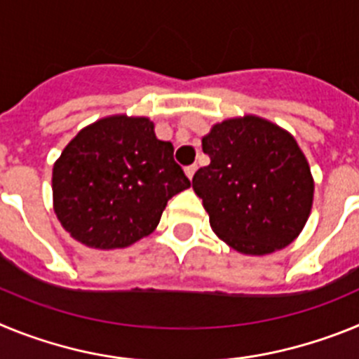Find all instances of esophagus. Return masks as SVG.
Wrapping results in <instances>:
<instances>
[{
  "instance_id": "esophagus-1",
  "label": "esophagus",
  "mask_w": 359,
  "mask_h": 359,
  "mask_svg": "<svg viewBox=\"0 0 359 359\" xmlns=\"http://www.w3.org/2000/svg\"><path fill=\"white\" fill-rule=\"evenodd\" d=\"M196 169H198L196 165H189V167H185V174H187V177H189V180H192V176H194Z\"/></svg>"
}]
</instances>
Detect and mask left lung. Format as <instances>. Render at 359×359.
<instances>
[{
    "mask_svg": "<svg viewBox=\"0 0 359 359\" xmlns=\"http://www.w3.org/2000/svg\"><path fill=\"white\" fill-rule=\"evenodd\" d=\"M210 163L192 177L219 239L244 255L293 243L309 219L315 182L291 133L255 115L214 123L203 136Z\"/></svg>",
    "mask_w": 359,
    "mask_h": 359,
    "instance_id": "1",
    "label": "left lung"
}]
</instances>
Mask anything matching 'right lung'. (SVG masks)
Wrapping results in <instances>:
<instances>
[{
    "label": "right lung",
    "mask_w": 359,
    "mask_h": 359,
    "mask_svg": "<svg viewBox=\"0 0 359 359\" xmlns=\"http://www.w3.org/2000/svg\"><path fill=\"white\" fill-rule=\"evenodd\" d=\"M170 142L147 116L111 115L77 133L53 163V210L75 241L131 246L156 230L167 201L189 189Z\"/></svg>",
    "instance_id": "1"
}]
</instances>
